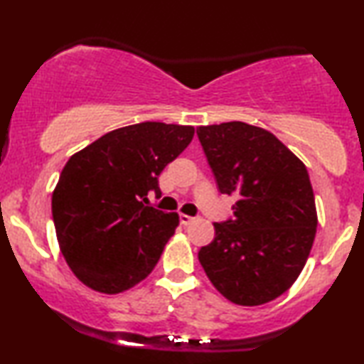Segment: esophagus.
<instances>
[{"instance_id": "esophagus-1", "label": "esophagus", "mask_w": 364, "mask_h": 364, "mask_svg": "<svg viewBox=\"0 0 364 364\" xmlns=\"http://www.w3.org/2000/svg\"><path fill=\"white\" fill-rule=\"evenodd\" d=\"M181 223L182 225H188V223H192L193 222V217H191V215H186V213H181Z\"/></svg>"}]
</instances>
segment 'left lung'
<instances>
[{"label":"left lung","mask_w":364,"mask_h":364,"mask_svg":"<svg viewBox=\"0 0 364 364\" xmlns=\"http://www.w3.org/2000/svg\"><path fill=\"white\" fill-rule=\"evenodd\" d=\"M218 191L237 196L233 218L198 262L227 300L257 306L290 288L316 235L310 176L300 159L265 129L233 121L197 129Z\"/></svg>","instance_id":"8db88e82"}]
</instances>
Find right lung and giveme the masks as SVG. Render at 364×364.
I'll use <instances>...</instances> for the list:
<instances>
[{
	"mask_svg": "<svg viewBox=\"0 0 364 364\" xmlns=\"http://www.w3.org/2000/svg\"><path fill=\"white\" fill-rule=\"evenodd\" d=\"M196 129L141 122L111 131L74 154L53 192L63 257L84 285L116 295L157 265L178 225L176 212L149 207L159 176L191 144Z\"/></svg>",
	"mask_w": 364,
	"mask_h": 364,
	"instance_id": "obj_1",
	"label": "right lung"
}]
</instances>
